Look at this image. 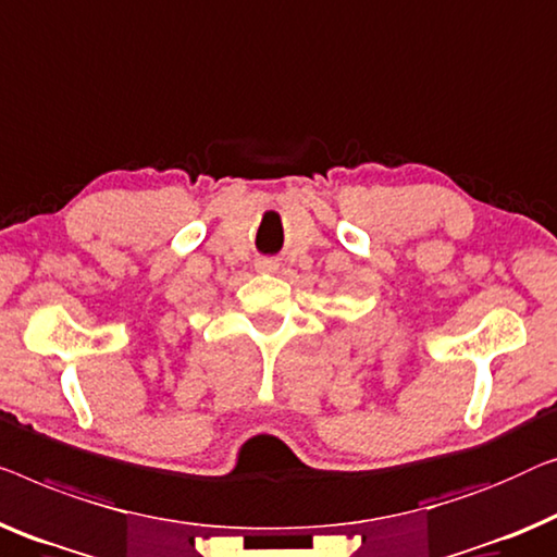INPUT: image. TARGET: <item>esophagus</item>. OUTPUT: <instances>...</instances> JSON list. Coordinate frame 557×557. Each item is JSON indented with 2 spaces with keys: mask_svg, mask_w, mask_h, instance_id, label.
I'll return each instance as SVG.
<instances>
[{
  "mask_svg": "<svg viewBox=\"0 0 557 557\" xmlns=\"http://www.w3.org/2000/svg\"><path fill=\"white\" fill-rule=\"evenodd\" d=\"M256 271H259V273H276L278 261L276 259H259V261H256Z\"/></svg>",
  "mask_w": 557,
  "mask_h": 557,
  "instance_id": "obj_1",
  "label": "esophagus"
}]
</instances>
